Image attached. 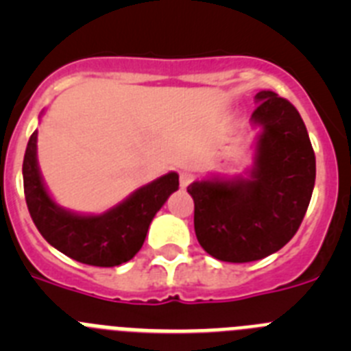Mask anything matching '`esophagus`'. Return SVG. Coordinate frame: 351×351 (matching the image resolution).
I'll return each instance as SVG.
<instances>
[{"label":"esophagus","instance_id":"34e87169","mask_svg":"<svg viewBox=\"0 0 351 351\" xmlns=\"http://www.w3.org/2000/svg\"><path fill=\"white\" fill-rule=\"evenodd\" d=\"M191 179H193V173H191V172H181V176H179V182H181V188H188V184L191 182Z\"/></svg>","mask_w":351,"mask_h":351}]
</instances>
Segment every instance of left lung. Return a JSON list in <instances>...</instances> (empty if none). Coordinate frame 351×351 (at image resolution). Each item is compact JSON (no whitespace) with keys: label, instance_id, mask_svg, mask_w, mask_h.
<instances>
[{"label":"left lung","instance_id":"1","mask_svg":"<svg viewBox=\"0 0 351 351\" xmlns=\"http://www.w3.org/2000/svg\"><path fill=\"white\" fill-rule=\"evenodd\" d=\"M255 101L253 165L244 176L214 173L188 186L198 243L221 262L280 251L299 230L315 188V153L297 108L274 91L256 93Z\"/></svg>","mask_w":351,"mask_h":351}]
</instances>
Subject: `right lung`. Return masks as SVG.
I'll return each mask as SVG.
<instances>
[{
    "label": "right lung",
    "instance_id": "add662e5",
    "mask_svg": "<svg viewBox=\"0 0 351 351\" xmlns=\"http://www.w3.org/2000/svg\"><path fill=\"white\" fill-rule=\"evenodd\" d=\"M38 132L27 142L23 163L24 195L31 218L51 246L80 263L114 267L141 251L149 225L167 198L179 190L178 172H169L101 214H80L56 204L43 182L36 158Z\"/></svg>",
    "mask_w": 351,
    "mask_h": 351
}]
</instances>
